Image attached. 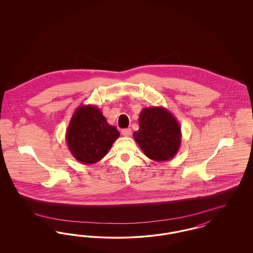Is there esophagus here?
Masks as SVG:
<instances>
[{"mask_svg": "<svg viewBox=\"0 0 253 253\" xmlns=\"http://www.w3.org/2000/svg\"><path fill=\"white\" fill-rule=\"evenodd\" d=\"M131 129H129V128H127V129H123V130H121V133L124 135V136H130L131 135Z\"/></svg>", "mask_w": 253, "mask_h": 253, "instance_id": "esophagus-1", "label": "esophagus"}]
</instances>
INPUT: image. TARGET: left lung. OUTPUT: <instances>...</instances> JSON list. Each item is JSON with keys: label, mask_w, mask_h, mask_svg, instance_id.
<instances>
[{"label": "left lung", "mask_w": 253, "mask_h": 253, "mask_svg": "<svg viewBox=\"0 0 253 253\" xmlns=\"http://www.w3.org/2000/svg\"><path fill=\"white\" fill-rule=\"evenodd\" d=\"M139 129L133 132L145 156L155 161H167L181 145V129L176 119L164 107L144 108L138 118Z\"/></svg>", "instance_id": "8db88e82"}]
</instances>
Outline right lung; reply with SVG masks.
Returning a JSON list of instances; mask_svg holds the SVG:
<instances>
[{"label":"right lung","instance_id":"right-lung-1","mask_svg":"<svg viewBox=\"0 0 253 253\" xmlns=\"http://www.w3.org/2000/svg\"><path fill=\"white\" fill-rule=\"evenodd\" d=\"M120 132L108 124L94 105H81L73 114L66 131V143L73 157L84 164H94L108 153Z\"/></svg>","mask_w":253,"mask_h":253}]
</instances>
